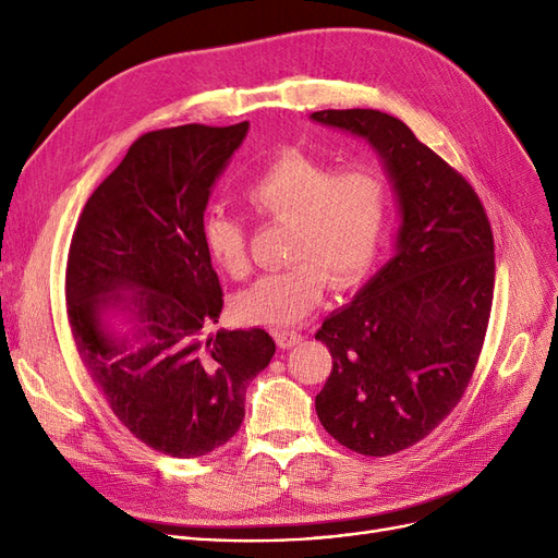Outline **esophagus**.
Masks as SVG:
<instances>
[{"instance_id":"1","label":"esophagus","mask_w":558,"mask_h":558,"mask_svg":"<svg viewBox=\"0 0 558 558\" xmlns=\"http://www.w3.org/2000/svg\"><path fill=\"white\" fill-rule=\"evenodd\" d=\"M275 340H277L279 349H291L302 342V335L295 330H275Z\"/></svg>"}]
</instances>
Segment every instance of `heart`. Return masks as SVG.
Masks as SVG:
<instances>
[{"mask_svg":"<svg viewBox=\"0 0 558 558\" xmlns=\"http://www.w3.org/2000/svg\"><path fill=\"white\" fill-rule=\"evenodd\" d=\"M251 209L289 223L286 258L293 265L265 275L234 300V314L251 326L300 324L326 293L356 286L373 267L391 214V181L375 165L335 170L326 160L283 154L246 185ZM214 265L232 279L251 272L244 218L209 207L199 223Z\"/></svg>","mask_w":558,"mask_h":558,"instance_id":"obj_1","label":"heart"}]
</instances>
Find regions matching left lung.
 Listing matches in <instances>:
<instances>
[{
  "instance_id": "8db88e82",
  "label": "left lung",
  "mask_w": 558,
  "mask_h": 558,
  "mask_svg": "<svg viewBox=\"0 0 558 558\" xmlns=\"http://www.w3.org/2000/svg\"><path fill=\"white\" fill-rule=\"evenodd\" d=\"M312 118L373 144L400 202L398 253L316 330L332 356L316 396L320 426L351 451L391 456L440 426L475 373L494 302V232L470 181L398 118Z\"/></svg>"
}]
</instances>
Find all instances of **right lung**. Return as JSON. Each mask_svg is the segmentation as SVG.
<instances>
[{
	"instance_id": "right-lung-1",
	"label": "right lung",
	"mask_w": 558,
	"mask_h": 558,
	"mask_svg": "<svg viewBox=\"0 0 558 558\" xmlns=\"http://www.w3.org/2000/svg\"><path fill=\"white\" fill-rule=\"evenodd\" d=\"M246 130L142 134L88 197L66 256V318L83 365L118 421L174 459L205 456L240 430L246 386L275 356L263 328L209 332L223 291L199 223ZM121 304L138 332L118 341L101 312Z\"/></svg>"
}]
</instances>
